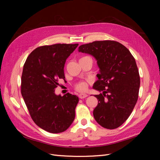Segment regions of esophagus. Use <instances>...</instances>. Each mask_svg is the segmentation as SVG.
I'll return each instance as SVG.
<instances>
[{
  "label": "esophagus",
  "instance_id": "esophagus-1",
  "mask_svg": "<svg viewBox=\"0 0 160 160\" xmlns=\"http://www.w3.org/2000/svg\"><path fill=\"white\" fill-rule=\"evenodd\" d=\"M88 95H87V94H85V93H81V94H79V98H80V99H84V98H87V97H88Z\"/></svg>",
  "mask_w": 160,
  "mask_h": 160
}]
</instances>
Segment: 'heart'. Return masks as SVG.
<instances>
[{"instance_id":"b5f03b06","label":"heart","mask_w":160,"mask_h":160,"mask_svg":"<svg viewBox=\"0 0 160 160\" xmlns=\"http://www.w3.org/2000/svg\"><path fill=\"white\" fill-rule=\"evenodd\" d=\"M75 89L78 91H81V92L85 91H86L87 89H88V83H87L85 81H80L78 83L76 84Z\"/></svg>"}]
</instances>
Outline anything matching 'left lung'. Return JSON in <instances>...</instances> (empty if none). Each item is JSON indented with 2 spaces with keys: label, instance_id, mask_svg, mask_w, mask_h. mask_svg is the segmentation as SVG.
<instances>
[{
  "label": "left lung",
  "instance_id": "8db88e82",
  "mask_svg": "<svg viewBox=\"0 0 160 160\" xmlns=\"http://www.w3.org/2000/svg\"><path fill=\"white\" fill-rule=\"evenodd\" d=\"M97 60L100 72L93 88L98 104L93 116L101 126L113 129L128 119L137 103L140 77L136 62L130 51L115 41H94L79 47Z\"/></svg>",
  "mask_w": 160,
  "mask_h": 160
}]
</instances>
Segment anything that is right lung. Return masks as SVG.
Listing matches in <instances>:
<instances>
[{
  "mask_svg": "<svg viewBox=\"0 0 160 160\" xmlns=\"http://www.w3.org/2000/svg\"><path fill=\"white\" fill-rule=\"evenodd\" d=\"M79 44H55L37 47L23 66L21 94L33 122L48 132L69 128L75 117L78 97L55 93L58 81L65 80L66 59Z\"/></svg>",
  "mask_w": 160,
  "mask_h": 160,
  "instance_id": "1",
  "label": "right lung"
}]
</instances>
